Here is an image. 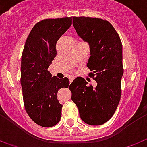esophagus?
Masks as SVG:
<instances>
[{
  "label": "esophagus",
  "instance_id": "1",
  "mask_svg": "<svg viewBox=\"0 0 147 147\" xmlns=\"http://www.w3.org/2000/svg\"><path fill=\"white\" fill-rule=\"evenodd\" d=\"M74 78H75V77H74V76H70V77H69V81H70V83H71V82L73 81Z\"/></svg>",
  "mask_w": 147,
  "mask_h": 147
}]
</instances>
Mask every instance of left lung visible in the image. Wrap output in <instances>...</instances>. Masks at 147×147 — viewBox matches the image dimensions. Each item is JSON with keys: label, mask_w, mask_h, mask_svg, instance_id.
<instances>
[{"label": "left lung", "mask_w": 147, "mask_h": 147, "mask_svg": "<svg viewBox=\"0 0 147 147\" xmlns=\"http://www.w3.org/2000/svg\"><path fill=\"white\" fill-rule=\"evenodd\" d=\"M73 26L90 46L91 56L87 67L89 76L97 86L88 85L82 77L71 84V100L76 104L84 123L98 126L113 116L121 98L123 74V45L118 32L107 20L95 17L74 16Z\"/></svg>", "instance_id": "8db88e82"}]
</instances>
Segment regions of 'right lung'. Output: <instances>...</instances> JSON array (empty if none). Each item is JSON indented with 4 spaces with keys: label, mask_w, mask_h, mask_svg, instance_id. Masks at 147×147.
<instances>
[{
    "label": "right lung",
    "mask_w": 147,
    "mask_h": 147,
    "mask_svg": "<svg viewBox=\"0 0 147 147\" xmlns=\"http://www.w3.org/2000/svg\"><path fill=\"white\" fill-rule=\"evenodd\" d=\"M71 22L72 16L38 22L24 47L20 84L24 108L31 119L43 127H53L59 123L63 105L57 99V92L70 87L68 78L52 76L48 68L56 56V42L71 27Z\"/></svg>",
    "instance_id": "obj_1"
}]
</instances>
